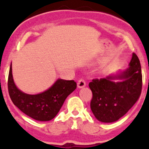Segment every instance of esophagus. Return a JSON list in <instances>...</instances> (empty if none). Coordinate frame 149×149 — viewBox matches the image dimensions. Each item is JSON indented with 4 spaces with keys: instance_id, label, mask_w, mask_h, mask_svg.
<instances>
[{
    "instance_id": "34e87169",
    "label": "esophagus",
    "mask_w": 149,
    "mask_h": 149,
    "mask_svg": "<svg viewBox=\"0 0 149 149\" xmlns=\"http://www.w3.org/2000/svg\"><path fill=\"white\" fill-rule=\"evenodd\" d=\"M86 85V83H85L84 79H80L78 82V87L79 88H84Z\"/></svg>"
}]
</instances>
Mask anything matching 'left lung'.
Listing matches in <instances>:
<instances>
[{
    "label": "left lung",
    "mask_w": 149,
    "mask_h": 149,
    "mask_svg": "<svg viewBox=\"0 0 149 149\" xmlns=\"http://www.w3.org/2000/svg\"><path fill=\"white\" fill-rule=\"evenodd\" d=\"M129 66L116 76L93 79L89 83L92 92L90 108L99 121H117L133 107L140 97L142 74L139 59L135 53L132 54ZM116 79L121 81H113Z\"/></svg>",
    "instance_id": "obj_1"
}]
</instances>
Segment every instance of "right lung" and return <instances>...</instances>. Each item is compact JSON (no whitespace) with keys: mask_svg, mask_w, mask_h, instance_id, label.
I'll return each instance as SVG.
<instances>
[{"mask_svg":"<svg viewBox=\"0 0 149 149\" xmlns=\"http://www.w3.org/2000/svg\"><path fill=\"white\" fill-rule=\"evenodd\" d=\"M12 102L24 113L39 121H49L57 116L65 100L76 90L74 80L58 79L49 89L37 95H29L17 88L10 64L8 81Z\"/></svg>","mask_w":149,"mask_h":149,"instance_id":"add662e5","label":"right lung"}]
</instances>
